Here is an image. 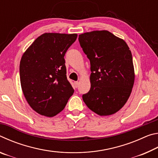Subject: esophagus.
<instances>
[{"label":"esophagus","instance_id":"esophagus-1","mask_svg":"<svg viewBox=\"0 0 158 158\" xmlns=\"http://www.w3.org/2000/svg\"><path fill=\"white\" fill-rule=\"evenodd\" d=\"M78 86H79V82H78V81H75V82H74V87L77 88Z\"/></svg>","mask_w":158,"mask_h":158}]
</instances>
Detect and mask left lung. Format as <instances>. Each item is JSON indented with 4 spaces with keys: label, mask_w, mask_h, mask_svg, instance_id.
<instances>
[{
    "label": "left lung",
    "mask_w": 158,
    "mask_h": 158,
    "mask_svg": "<svg viewBox=\"0 0 158 158\" xmlns=\"http://www.w3.org/2000/svg\"><path fill=\"white\" fill-rule=\"evenodd\" d=\"M80 46L90 63V89L82 96L100 116L119 111L126 103L135 81L132 56L123 40L107 31L79 35Z\"/></svg>",
    "instance_id": "left-lung-1"
}]
</instances>
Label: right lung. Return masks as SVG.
I'll return each instance as SVG.
<instances>
[{"label": "right lung", "mask_w": 158, "mask_h": 158, "mask_svg": "<svg viewBox=\"0 0 158 158\" xmlns=\"http://www.w3.org/2000/svg\"><path fill=\"white\" fill-rule=\"evenodd\" d=\"M77 37V34L44 33L21 57V89L28 105L37 113L56 116L63 110L74 93L67 79L64 56Z\"/></svg>", "instance_id": "right-lung-1"}]
</instances>
